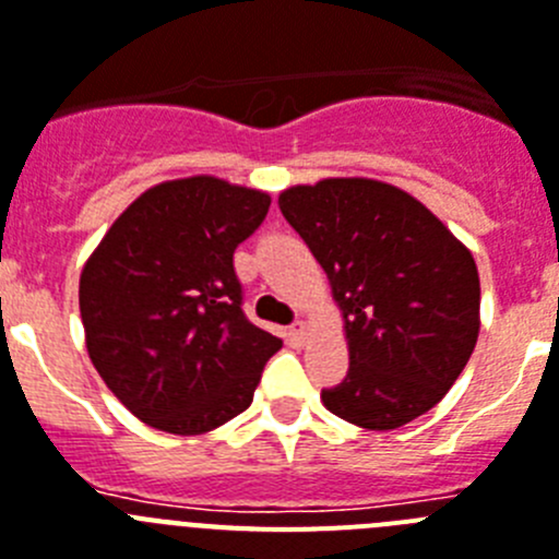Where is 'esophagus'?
Here are the masks:
<instances>
[{"mask_svg":"<svg viewBox=\"0 0 559 559\" xmlns=\"http://www.w3.org/2000/svg\"><path fill=\"white\" fill-rule=\"evenodd\" d=\"M286 340H289L293 346H307V340H309V326H307V323H304V320L293 323V326L286 329Z\"/></svg>","mask_w":559,"mask_h":559,"instance_id":"obj_1","label":"esophagus"}]
</instances>
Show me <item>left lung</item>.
<instances>
[{"label": "left lung", "mask_w": 559, "mask_h": 559, "mask_svg": "<svg viewBox=\"0 0 559 559\" xmlns=\"http://www.w3.org/2000/svg\"><path fill=\"white\" fill-rule=\"evenodd\" d=\"M284 219L326 270L343 312L348 373L320 400L366 430H396L439 405L481 329L473 252L419 199L362 177L286 188Z\"/></svg>", "instance_id": "obj_1"}]
</instances>
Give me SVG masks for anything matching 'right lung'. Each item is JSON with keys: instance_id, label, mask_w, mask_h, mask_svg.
<instances>
[{"instance_id": "add662e5", "label": "right lung", "mask_w": 559, "mask_h": 559, "mask_svg": "<svg viewBox=\"0 0 559 559\" xmlns=\"http://www.w3.org/2000/svg\"><path fill=\"white\" fill-rule=\"evenodd\" d=\"M266 211L270 193L225 179L159 182L84 264L90 360L145 425L199 436L250 407L281 340L247 320L233 252Z\"/></svg>"}]
</instances>
